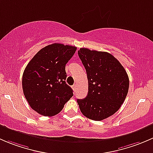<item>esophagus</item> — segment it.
Masks as SVG:
<instances>
[{
  "label": "esophagus",
  "instance_id": "obj_1",
  "mask_svg": "<svg viewBox=\"0 0 153 153\" xmlns=\"http://www.w3.org/2000/svg\"><path fill=\"white\" fill-rule=\"evenodd\" d=\"M72 89H73L74 91H76V89H77V85H76V84H73V85L72 86Z\"/></svg>",
  "mask_w": 153,
  "mask_h": 153
}]
</instances>
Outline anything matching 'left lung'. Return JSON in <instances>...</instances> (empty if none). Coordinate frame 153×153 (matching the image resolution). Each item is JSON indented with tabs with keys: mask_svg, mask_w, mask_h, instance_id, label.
Listing matches in <instances>:
<instances>
[{
	"mask_svg": "<svg viewBox=\"0 0 153 153\" xmlns=\"http://www.w3.org/2000/svg\"><path fill=\"white\" fill-rule=\"evenodd\" d=\"M78 54L87 74L88 95L77 102L84 116L102 121L115 113L124 103L129 77L121 63L108 52L81 48Z\"/></svg>",
	"mask_w": 153,
	"mask_h": 153,
	"instance_id": "1",
	"label": "left lung"
}]
</instances>
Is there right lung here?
<instances>
[{
	"label": "right lung",
	"instance_id": "add662e5",
	"mask_svg": "<svg viewBox=\"0 0 153 153\" xmlns=\"http://www.w3.org/2000/svg\"><path fill=\"white\" fill-rule=\"evenodd\" d=\"M77 48L61 44L44 47L24 69L22 86L24 96L32 109L44 116L59 113L73 95L66 84L65 67Z\"/></svg>",
	"mask_w": 153,
	"mask_h": 153
}]
</instances>
